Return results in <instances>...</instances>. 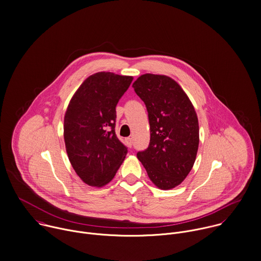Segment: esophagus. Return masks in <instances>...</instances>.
I'll return each mask as SVG.
<instances>
[{
	"label": "esophagus",
	"mask_w": 261,
	"mask_h": 261,
	"mask_svg": "<svg viewBox=\"0 0 261 261\" xmlns=\"http://www.w3.org/2000/svg\"><path fill=\"white\" fill-rule=\"evenodd\" d=\"M125 143H126V145H127L129 148H132V146H133V139H132V138L125 139Z\"/></svg>",
	"instance_id": "obj_1"
}]
</instances>
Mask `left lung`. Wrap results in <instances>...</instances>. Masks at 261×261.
<instances>
[{
    "mask_svg": "<svg viewBox=\"0 0 261 261\" xmlns=\"http://www.w3.org/2000/svg\"><path fill=\"white\" fill-rule=\"evenodd\" d=\"M146 105L150 143L137 153L150 179L162 190L178 186L191 171L199 146V123L190 99L172 79L143 74L134 84Z\"/></svg>",
    "mask_w": 261,
    "mask_h": 261,
    "instance_id": "obj_1",
    "label": "left lung"
}]
</instances>
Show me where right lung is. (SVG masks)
Instances as JSON below:
<instances>
[{
  "label": "right lung",
  "mask_w": 261,
  "mask_h": 261,
  "mask_svg": "<svg viewBox=\"0 0 261 261\" xmlns=\"http://www.w3.org/2000/svg\"><path fill=\"white\" fill-rule=\"evenodd\" d=\"M132 82V76L95 73L82 84L67 107V155L76 174L89 186L108 184L127 154V147L115 134V108Z\"/></svg>",
  "instance_id": "add662e5"
}]
</instances>
